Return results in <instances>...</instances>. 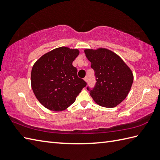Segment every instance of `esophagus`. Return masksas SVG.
<instances>
[{
    "mask_svg": "<svg viewBox=\"0 0 160 160\" xmlns=\"http://www.w3.org/2000/svg\"><path fill=\"white\" fill-rule=\"evenodd\" d=\"M84 80H85V82H88V77L87 76L84 78Z\"/></svg>",
    "mask_w": 160,
    "mask_h": 160,
    "instance_id": "esophagus-1",
    "label": "esophagus"
}]
</instances>
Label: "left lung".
Instances as JSON below:
<instances>
[{"mask_svg":"<svg viewBox=\"0 0 160 160\" xmlns=\"http://www.w3.org/2000/svg\"><path fill=\"white\" fill-rule=\"evenodd\" d=\"M84 53L96 78L94 88L87 87L91 96L102 107L117 106L130 91L133 80L132 70L119 56L106 48L86 49Z\"/></svg>","mask_w":160,"mask_h":160,"instance_id":"obj_1","label":"left lung"}]
</instances>
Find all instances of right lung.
Returning <instances> with one entry per match:
<instances>
[{"instance_id":"obj_1","label":"right lung","mask_w":160,"mask_h":160,"mask_svg":"<svg viewBox=\"0 0 160 160\" xmlns=\"http://www.w3.org/2000/svg\"><path fill=\"white\" fill-rule=\"evenodd\" d=\"M79 52L78 49L67 47L56 48L43 54L32 66V89L46 108L56 112L67 109L87 86L72 65Z\"/></svg>"}]
</instances>
